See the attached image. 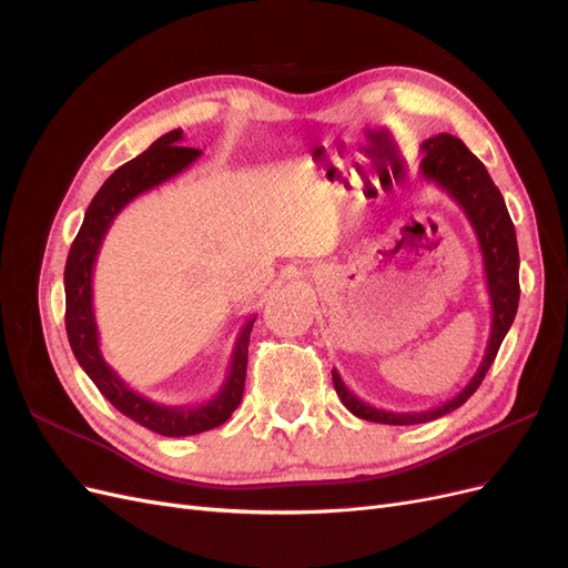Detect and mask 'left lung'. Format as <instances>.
<instances>
[{
    "label": "left lung",
    "instance_id": "1",
    "mask_svg": "<svg viewBox=\"0 0 568 568\" xmlns=\"http://www.w3.org/2000/svg\"><path fill=\"white\" fill-rule=\"evenodd\" d=\"M419 173L426 182H434L443 192L459 205L462 213L467 215L469 225L476 234V242L484 257V272H486V286L490 296V336L484 353V359L457 395L450 400L440 403L438 407L422 409V412H390L379 409L363 403L357 395L343 384L341 374L332 369L334 388L338 393L341 403L346 405L355 417L376 422V424H393V426H409V424H424L438 419L448 412L457 409L467 403L474 390L484 382L486 372L490 369L493 359L500 351V343L507 336L509 326L514 322L519 307V246H517V232H514L511 217L507 213L505 199L488 175L486 165L480 163L474 153L459 142L453 134H438L422 144V161Z\"/></svg>",
    "mask_w": 568,
    "mask_h": 568
}]
</instances>
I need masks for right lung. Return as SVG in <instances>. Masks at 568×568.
I'll return each instance as SVG.
<instances>
[{"mask_svg":"<svg viewBox=\"0 0 568 568\" xmlns=\"http://www.w3.org/2000/svg\"><path fill=\"white\" fill-rule=\"evenodd\" d=\"M182 134V130H173L159 136L144 153L128 161L125 165H120L115 173L101 184L97 196L88 205V213H84L82 227L71 246V253H68L63 272L65 332L80 367L118 412H123L125 417L151 428V432L170 438L211 432V428L225 424L232 417V412L242 403L244 395L248 338L255 315L248 317L242 326V332H239L230 355L225 382H222V386L211 395V398L192 405H163L156 400H149L146 395L130 388L104 359L94 320L92 277L101 242H104L113 217L123 211L132 199L168 182L170 178L180 175L182 170H186L201 156L199 149L180 146L184 140Z\"/></svg>","mask_w":568,"mask_h":568,"instance_id":"obj_1","label":"right lung"}]
</instances>
